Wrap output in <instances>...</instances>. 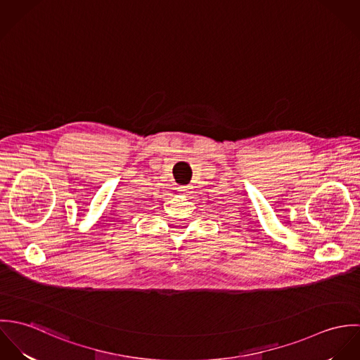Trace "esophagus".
Instances as JSON below:
<instances>
[{
	"mask_svg": "<svg viewBox=\"0 0 360 360\" xmlns=\"http://www.w3.org/2000/svg\"><path fill=\"white\" fill-rule=\"evenodd\" d=\"M190 190H191V186H181V187L179 188L180 194H183V195H188Z\"/></svg>",
	"mask_w": 360,
	"mask_h": 360,
	"instance_id": "obj_1",
	"label": "esophagus"
}]
</instances>
